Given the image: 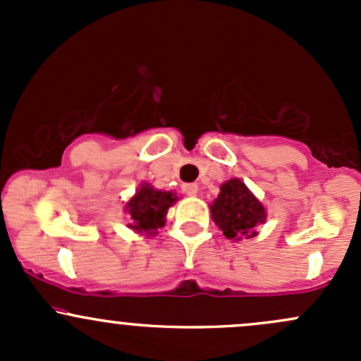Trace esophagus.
<instances>
[{
	"instance_id": "34e87169",
	"label": "esophagus",
	"mask_w": 361,
	"mask_h": 361,
	"mask_svg": "<svg viewBox=\"0 0 361 361\" xmlns=\"http://www.w3.org/2000/svg\"><path fill=\"white\" fill-rule=\"evenodd\" d=\"M181 188H183L185 194L190 195V197H194V195H197V192H199V187H197V185H195V183H185Z\"/></svg>"
}]
</instances>
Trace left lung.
I'll return each mask as SVG.
<instances>
[{"label":"left lung","instance_id":"obj_1","mask_svg":"<svg viewBox=\"0 0 361 361\" xmlns=\"http://www.w3.org/2000/svg\"><path fill=\"white\" fill-rule=\"evenodd\" d=\"M211 218L227 239L239 241L258 234V225L265 224L267 211L253 192L239 178L221 183L220 194L211 202Z\"/></svg>","mask_w":361,"mask_h":361}]
</instances>
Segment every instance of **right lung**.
I'll return each mask as SVG.
<instances>
[{"instance_id":"right-lung-1","label":"right lung","mask_w":361,"mask_h":361,"mask_svg":"<svg viewBox=\"0 0 361 361\" xmlns=\"http://www.w3.org/2000/svg\"><path fill=\"white\" fill-rule=\"evenodd\" d=\"M178 201V195L169 190H157L154 185L141 183L136 194L126 202L123 211L129 216L127 227L137 234L155 235L157 228L166 225L167 209Z\"/></svg>"}]
</instances>
